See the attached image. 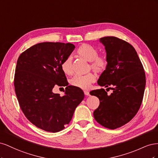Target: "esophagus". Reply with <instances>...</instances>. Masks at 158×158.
<instances>
[{
  "instance_id": "34e87169",
  "label": "esophagus",
  "mask_w": 158,
  "mask_h": 158,
  "mask_svg": "<svg viewBox=\"0 0 158 158\" xmlns=\"http://www.w3.org/2000/svg\"><path fill=\"white\" fill-rule=\"evenodd\" d=\"M84 94L85 95H89V92H88V91H84Z\"/></svg>"
}]
</instances>
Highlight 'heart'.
<instances>
[{
    "label": "heart",
    "mask_w": 158,
    "mask_h": 158,
    "mask_svg": "<svg viewBox=\"0 0 158 158\" xmlns=\"http://www.w3.org/2000/svg\"><path fill=\"white\" fill-rule=\"evenodd\" d=\"M77 53L84 59L90 61V68L97 73H101L106 69L107 60L106 57L103 55H98V50L89 44H84L79 46ZM61 69L63 73L67 75L73 73L71 57H67L61 64ZM96 76L94 73H88L85 75H77L71 81L74 86L80 89H86L90 87L92 83L94 82Z\"/></svg>",
    "instance_id": "heart-1"
}]
</instances>
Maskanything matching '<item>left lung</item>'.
Instances as JSON below:
<instances>
[{"label": "left lung", "mask_w": 158, "mask_h": 158, "mask_svg": "<svg viewBox=\"0 0 158 158\" xmlns=\"http://www.w3.org/2000/svg\"><path fill=\"white\" fill-rule=\"evenodd\" d=\"M99 41L106 51L107 66L98 84L106 88L113 86L108 88L113 92L109 95L103 88L89 92L99 99L94 117L104 127L115 129L130 121L139 110L146 75L136 51L130 44L113 36L102 37Z\"/></svg>", "instance_id": "obj_1"}]
</instances>
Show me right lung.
Listing matches in <instances>:
<instances>
[{
	"instance_id": "obj_1",
	"label": "right lung",
	"mask_w": 158,
	"mask_h": 158,
	"mask_svg": "<svg viewBox=\"0 0 158 158\" xmlns=\"http://www.w3.org/2000/svg\"><path fill=\"white\" fill-rule=\"evenodd\" d=\"M74 48L70 43L44 42L18 57L14 81L18 101L26 118L42 130L56 132L64 129L84 98L80 88L68 85L61 69ZM56 85L66 86L63 97L52 92Z\"/></svg>"
}]
</instances>
